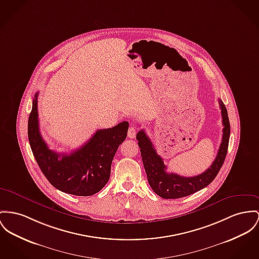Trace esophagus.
<instances>
[{
    "label": "esophagus",
    "mask_w": 259,
    "mask_h": 259,
    "mask_svg": "<svg viewBox=\"0 0 259 259\" xmlns=\"http://www.w3.org/2000/svg\"><path fill=\"white\" fill-rule=\"evenodd\" d=\"M137 133H138L137 126L135 124H131V126H130L128 131H127V137L130 138H136Z\"/></svg>",
    "instance_id": "obj_1"
}]
</instances>
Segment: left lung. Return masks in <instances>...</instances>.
Listing matches in <instances>:
<instances>
[{
	"instance_id": "1",
	"label": "left lung",
	"mask_w": 259,
	"mask_h": 259,
	"mask_svg": "<svg viewBox=\"0 0 259 259\" xmlns=\"http://www.w3.org/2000/svg\"><path fill=\"white\" fill-rule=\"evenodd\" d=\"M219 105L224 125L222 142L212 165L205 172L194 177H182L178 174L167 172V167L164 165L163 159L157 154L151 140L143 130L138 132L137 139L148 183L156 194L162 198H181L190 195L204 189L218 175L227 155L231 132L228 112L221 99H219Z\"/></svg>"
}]
</instances>
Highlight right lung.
<instances>
[{
	"label": "right lung",
	"mask_w": 259,
	"mask_h": 259,
	"mask_svg": "<svg viewBox=\"0 0 259 259\" xmlns=\"http://www.w3.org/2000/svg\"><path fill=\"white\" fill-rule=\"evenodd\" d=\"M37 97L28 119V139L35 160L53 187L63 192L89 196L97 193L108 183L111 165L118 147L126 138L128 122L121 121L97 131L78 149L60 154L47 146L39 131Z\"/></svg>",
	"instance_id": "right-lung-1"
}]
</instances>
